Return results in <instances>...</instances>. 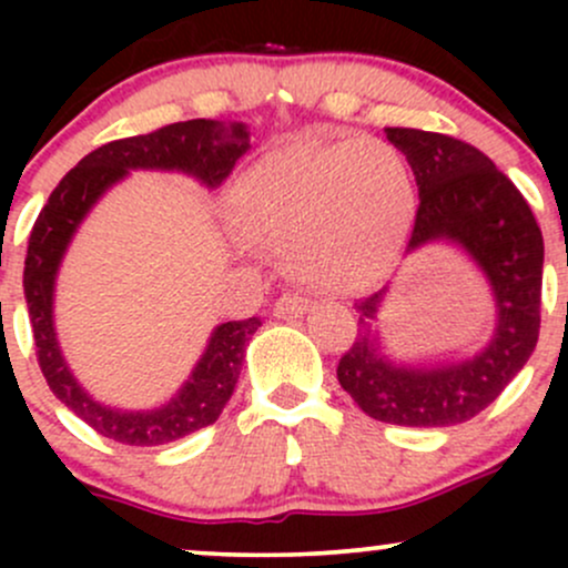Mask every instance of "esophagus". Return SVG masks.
Returning a JSON list of instances; mask_svg holds the SVG:
<instances>
[{"mask_svg":"<svg viewBox=\"0 0 568 568\" xmlns=\"http://www.w3.org/2000/svg\"><path fill=\"white\" fill-rule=\"evenodd\" d=\"M312 302L302 293H283V296L277 298L275 306H272V315L275 317H283V321H291V317H302L310 312Z\"/></svg>","mask_w":568,"mask_h":568,"instance_id":"esophagus-1","label":"esophagus"}]
</instances>
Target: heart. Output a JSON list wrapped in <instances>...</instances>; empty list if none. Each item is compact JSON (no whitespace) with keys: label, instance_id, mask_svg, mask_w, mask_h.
Wrapping results in <instances>:
<instances>
[{"label":"heart","instance_id":"b5f03b06","mask_svg":"<svg viewBox=\"0 0 568 568\" xmlns=\"http://www.w3.org/2000/svg\"><path fill=\"white\" fill-rule=\"evenodd\" d=\"M414 211L408 162L379 139L293 141L253 162L230 189L237 232L288 253L298 277L328 291H363L387 277Z\"/></svg>","mask_w":568,"mask_h":568}]
</instances>
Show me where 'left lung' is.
<instances>
[{
	"label": "left lung",
	"mask_w": 568,
	"mask_h": 568,
	"mask_svg": "<svg viewBox=\"0 0 568 568\" xmlns=\"http://www.w3.org/2000/svg\"><path fill=\"white\" fill-rule=\"evenodd\" d=\"M406 154L419 186V211L406 253L456 245L491 288L494 331L462 361L403 363L384 352L379 312L389 285L361 298L357 338L338 361V384L371 419L400 427L462 425L499 397L526 366L539 338L545 243L529 202L484 152L452 135L384 128Z\"/></svg>",
	"instance_id": "1"
}]
</instances>
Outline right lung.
<instances>
[{
	"label": "right lung",
	"mask_w": 568,
	"mask_h": 568,
	"mask_svg": "<svg viewBox=\"0 0 568 568\" xmlns=\"http://www.w3.org/2000/svg\"><path fill=\"white\" fill-rule=\"evenodd\" d=\"M247 149L251 133L245 122L226 125L219 120L173 122L154 133L103 143L63 175L39 213L23 270V296L34 328L37 361L58 400L103 438L125 446H165L213 425L230 403L245 347L262 328V321L247 317L216 325L189 379L162 406L146 410L106 406L71 374L55 334V277L71 240L95 202L114 184L125 181L130 171L184 173L205 189H216Z\"/></svg>",
	"instance_id": "right-lung-1"
}]
</instances>
